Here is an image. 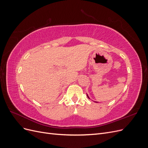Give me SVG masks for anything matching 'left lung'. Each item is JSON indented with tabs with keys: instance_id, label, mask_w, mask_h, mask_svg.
<instances>
[{
	"instance_id": "left-lung-1",
	"label": "left lung",
	"mask_w": 148,
	"mask_h": 148,
	"mask_svg": "<svg viewBox=\"0 0 148 148\" xmlns=\"http://www.w3.org/2000/svg\"><path fill=\"white\" fill-rule=\"evenodd\" d=\"M87 96H88V98H89V97H88V95H87Z\"/></svg>"
}]
</instances>
